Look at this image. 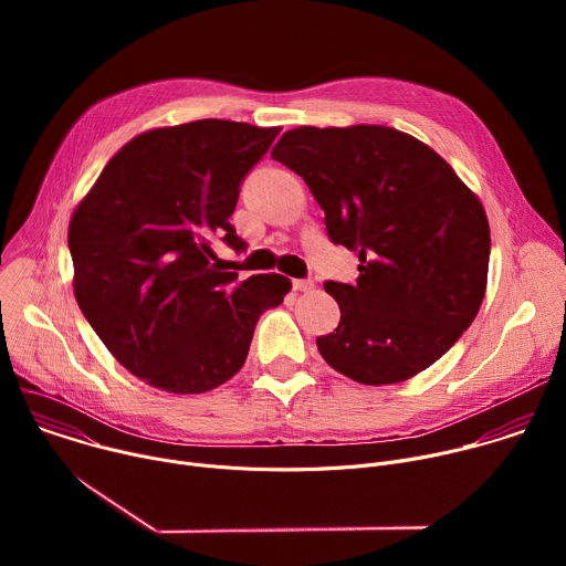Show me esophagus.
Segmentation results:
<instances>
[{"label":"esophagus","instance_id":"esophagus-1","mask_svg":"<svg viewBox=\"0 0 566 566\" xmlns=\"http://www.w3.org/2000/svg\"><path fill=\"white\" fill-rule=\"evenodd\" d=\"M313 286L315 284L311 280H293V289L300 293H308V291H313Z\"/></svg>","mask_w":566,"mask_h":566}]
</instances>
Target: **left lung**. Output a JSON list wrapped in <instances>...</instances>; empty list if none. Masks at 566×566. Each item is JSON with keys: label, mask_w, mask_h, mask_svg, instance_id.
I'll return each mask as SVG.
<instances>
[{"label": "left lung", "mask_w": 566, "mask_h": 566, "mask_svg": "<svg viewBox=\"0 0 566 566\" xmlns=\"http://www.w3.org/2000/svg\"><path fill=\"white\" fill-rule=\"evenodd\" d=\"M271 156L300 175L356 284L327 282L340 325L315 340L363 385L402 382L472 325L486 293L491 228L479 197L419 138L385 125L297 127Z\"/></svg>", "instance_id": "obj_1"}]
</instances>
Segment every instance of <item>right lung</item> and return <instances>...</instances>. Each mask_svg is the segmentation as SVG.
Segmentation results:
<instances>
[{
  "label": "right lung",
  "instance_id": "right-lung-1",
  "mask_svg": "<svg viewBox=\"0 0 566 566\" xmlns=\"http://www.w3.org/2000/svg\"><path fill=\"white\" fill-rule=\"evenodd\" d=\"M280 127L206 118L147 129L123 145L69 223L73 293L109 354L143 382L203 394L249 356L260 315L291 280L239 282L212 251L230 226L239 186Z\"/></svg>",
  "mask_w": 566,
  "mask_h": 566
}]
</instances>
